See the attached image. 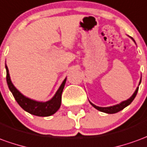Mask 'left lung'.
<instances>
[{"mask_svg":"<svg viewBox=\"0 0 147 147\" xmlns=\"http://www.w3.org/2000/svg\"><path fill=\"white\" fill-rule=\"evenodd\" d=\"M131 38L133 40V41L135 43L134 39H133L132 37ZM141 80H142V77H141V80H140V81H139V84H138V85H140ZM138 87L136 88V90L134 91V94L131 95V97L128 98V99H127V100H124V101L121 102L120 103H119V104H116V105H114V106H111V107H98V106L93 104V103L90 102V101H89V102H90V103H91V105L95 107V109H97L98 111H99L107 113V114H115V113H117V112H119V111H122V110L123 109V108H125V107H127L128 105H130V104L131 103V102L134 100V98H135V96H136V95H137V92H138Z\"/></svg>","mask_w":147,"mask_h":147,"instance_id":"8db88e82","label":"left lung"}]
</instances>
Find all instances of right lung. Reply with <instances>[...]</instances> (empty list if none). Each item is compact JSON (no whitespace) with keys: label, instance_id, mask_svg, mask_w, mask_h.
Instances as JSON below:
<instances>
[{"label":"right lung","instance_id":"add662e5","mask_svg":"<svg viewBox=\"0 0 147 147\" xmlns=\"http://www.w3.org/2000/svg\"><path fill=\"white\" fill-rule=\"evenodd\" d=\"M5 69L6 80H7L9 90L12 92L16 102H18V104L25 111L30 113L33 115H36V116L47 117L55 114L59 110L60 105H61V96H62V92H63L64 85L66 83L67 78L64 79V80L59 86V89L57 90L56 94L50 100L47 101V102H40V101H36L34 99L28 98L25 95H24L22 93H20L12 83L10 76H9V69H8V67L6 64Z\"/></svg>","mask_w":147,"mask_h":147}]
</instances>
